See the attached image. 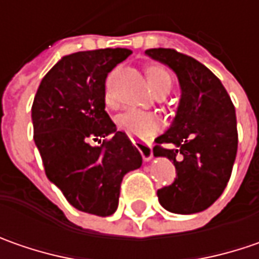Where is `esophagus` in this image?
Returning a JSON list of instances; mask_svg holds the SVG:
<instances>
[{
	"mask_svg": "<svg viewBox=\"0 0 259 259\" xmlns=\"http://www.w3.org/2000/svg\"><path fill=\"white\" fill-rule=\"evenodd\" d=\"M133 142V145L139 149V152L142 153V158L145 159V161H151L152 156H153V151H152L151 145H148V143H145V142L142 141H132Z\"/></svg>",
	"mask_w": 259,
	"mask_h": 259,
	"instance_id": "obj_1",
	"label": "esophagus"
}]
</instances>
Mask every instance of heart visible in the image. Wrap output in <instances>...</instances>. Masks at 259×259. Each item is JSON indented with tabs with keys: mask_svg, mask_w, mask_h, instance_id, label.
<instances>
[{
	"mask_svg": "<svg viewBox=\"0 0 259 259\" xmlns=\"http://www.w3.org/2000/svg\"><path fill=\"white\" fill-rule=\"evenodd\" d=\"M148 79L152 90L158 91H169L172 87V75L165 66H149L146 69ZM107 101L110 103V96L107 94ZM116 124L121 132L127 133L136 139H148L161 129V118L156 114L145 111L141 108H127L116 117Z\"/></svg>",
	"mask_w": 259,
	"mask_h": 259,
	"instance_id": "heart-1",
	"label": "heart"
}]
</instances>
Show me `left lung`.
<instances>
[{
  "instance_id": "1",
  "label": "left lung",
  "mask_w": 259,
  "mask_h": 259,
  "mask_svg": "<svg viewBox=\"0 0 259 259\" xmlns=\"http://www.w3.org/2000/svg\"><path fill=\"white\" fill-rule=\"evenodd\" d=\"M148 56L178 76L181 100L172 126L156 138L153 155L175 165L174 183L158 190L163 208L178 214L210 207L226 188L238 151L236 114L220 79L175 49H149Z\"/></svg>"
}]
</instances>
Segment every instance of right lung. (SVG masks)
Returning a JSON list of instances; mask_svg holds the SVG:
<instances>
[{
  "mask_svg": "<svg viewBox=\"0 0 259 259\" xmlns=\"http://www.w3.org/2000/svg\"><path fill=\"white\" fill-rule=\"evenodd\" d=\"M130 53L107 48L63 56L41 79L31 106L46 177L73 207L103 218L117 208L123 177L142 165L141 152L106 111L107 75Z\"/></svg>",
  "mask_w": 259,
  "mask_h": 259,
  "instance_id": "add662e5",
  "label": "right lung"
}]
</instances>
